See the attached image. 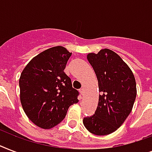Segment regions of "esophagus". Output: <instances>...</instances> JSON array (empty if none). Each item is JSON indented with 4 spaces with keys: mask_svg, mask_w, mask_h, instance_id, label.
Wrapping results in <instances>:
<instances>
[{
    "mask_svg": "<svg viewBox=\"0 0 152 152\" xmlns=\"http://www.w3.org/2000/svg\"><path fill=\"white\" fill-rule=\"evenodd\" d=\"M79 91H80V93L81 95H83V88H80V89L79 90Z\"/></svg>",
    "mask_w": 152,
    "mask_h": 152,
    "instance_id": "obj_1",
    "label": "esophagus"
}]
</instances>
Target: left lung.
I'll list each match as a JSON object with an SVG mask.
<instances>
[{"label":"left lung","mask_w":152,"mask_h":152,"mask_svg":"<svg viewBox=\"0 0 152 152\" xmlns=\"http://www.w3.org/2000/svg\"><path fill=\"white\" fill-rule=\"evenodd\" d=\"M97 76L100 95L94 115L83 123L90 132L105 136L115 132L129 115L137 96L134 75L115 52L102 49L87 55Z\"/></svg>","instance_id":"1"}]
</instances>
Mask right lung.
<instances>
[{"label": "right lung", "instance_id": "right-lung-1", "mask_svg": "<svg viewBox=\"0 0 152 152\" xmlns=\"http://www.w3.org/2000/svg\"><path fill=\"white\" fill-rule=\"evenodd\" d=\"M63 46H54L33 57L20 75V102L26 115L38 127L50 129L79 102V92L64 72L71 57Z\"/></svg>", "mask_w": 152, "mask_h": 152}]
</instances>
